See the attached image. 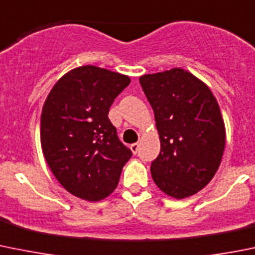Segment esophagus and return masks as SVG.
<instances>
[{"mask_svg":"<svg viewBox=\"0 0 255 255\" xmlns=\"http://www.w3.org/2000/svg\"><path fill=\"white\" fill-rule=\"evenodd\" d=\"M138 148H139V144H138V143H133V144H130V150H132L133 154H137Z\"/></svg>","mask_w":255,"mask_h":255,"instance_id":"34e87169","label":"esophagus"}]
</instances>
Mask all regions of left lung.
<instances>
[{"mask_svg": "<svg viewBox=\"0 0 255 255\" xmlns=\"http://www.w3.org/2000/svg\"><path fill=\"white\" fill-rule=\"evenodd\" d=\"M154 112L160 152L150 164L157 187L177 199L203 189L221 164L226 127L208 86L182 68L139 78Z\"/></svg>", "mask_w": 255, "mask_h": 255, "instance_id": "8db88e82", "label": "left lung"}]
</instances>
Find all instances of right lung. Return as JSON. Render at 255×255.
I'll use <instances>...</instances> for the list:
<instances>
[{
	"label": "right lung",
	"mask_w": 255,
	"mask_h": 255,
	"mask_svg": "<svg viewBox=\"0 0 255 255\" xmlns=\"http://www.w3.org/2000/svg\"><path fill=\"white\" fill-rule=\"evenodd\" d=\"M128 76L96 66L66 73L53 86L41 115V145L56 179L81 199L98 202L117 188L132 157L111 123L115 98Z\"/></svg>",
	"instance_id": "add662e5"
}]
</instances>
